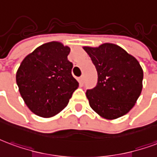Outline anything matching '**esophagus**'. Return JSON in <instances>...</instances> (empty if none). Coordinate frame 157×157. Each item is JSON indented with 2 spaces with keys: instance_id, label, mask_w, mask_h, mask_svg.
Listing matches in <instances>:
<instances>
[{
  "instance_id": "1",
  "label": "esophagus",
  "mask_w": 157,
  "mask_h": 157,
  "mask_svg": "<svg viewBox=\"0 0 157 157\" xmlns=\"http://www.w3.org/2000/svg\"><path fill=\"white\" fill-rule=\"evenodd\" d=\"M80 82H81V83H82V84H84V82H85V76H84V75H82V76L80 77Z\"/></svg>"
}]
</instances>
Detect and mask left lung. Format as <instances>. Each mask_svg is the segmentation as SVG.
Masks as SVG:
<instances>
[{"label": "left lung", "mask_w": 157, "mask_h": 157, "mask_svg": "<svg viewBox=\"0 0 157 157\" xmlns=\"http://www.w3.org/2000/svg\"><path fill=\"white\" fill-rule=\"evenodd\" d=\"M83 49L98 73L96 86L86 93L91 109L107 120L128 113L142 90L143 70L139 61L113 43Z\"/></svg>", "instance_id": "8db88e82"}]
</instances>
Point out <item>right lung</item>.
<instances>
[{"label":"right lung","mask_w":157,"mask_h":157,"mask_svg":"<svg viewBox=\"0 0 157 157\" xmlns=\"http://www.w3.org/2000/svg\"><path fill=\"white\" fill-rule=\"evenodd\" d=\"M69 46L51 41L25 56L16 80L21 96L34 114L52 117L66 107L79 86L71 75L73 65L67 60Z\"/></svg>","instance_id":"add662e5"}]
</instances>
